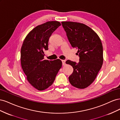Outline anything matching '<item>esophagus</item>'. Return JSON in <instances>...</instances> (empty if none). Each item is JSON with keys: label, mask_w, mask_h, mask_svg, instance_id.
<instances>
[{"label": "esophagus", "mask_w": 120, "mask_h": 120, "mask_svg": "<svg viewBox=\"0 0 120 120\" xmlns=\"http://www.w3.org/2000/svg\"><path fill=\"white\" fill-rule=\"evenodd\" d=\"M61 61H62L63 65V66H64V65L66 64V60H61Z\"/></svg>", "instance_id": "1"}]
</instances>
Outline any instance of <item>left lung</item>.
I'll list each match as a JSON object with an SVG mask.
<instances>
[{"instance_id":"1","label":"left lung","mask_w":120,"mask_h":120,"mask_svg":"<svg viewBox=\"0 0 120 120\" xmlns=\"http://www.w3.org/2000/svg\"><path fill=\"white\" fill-rule=\"evenodd\" d=\"M61 24L71 46L78 49L79 57L78 64L66 61L74 69L69 82L78 89L86 88L95 81L103 65L102 43L96 32L85 24L72 21H62Z\"/></svg>"}]
</instances>
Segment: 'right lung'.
<instances>
[{"instance_id":"1","label":"right lung","mask_w":120,"mask_h":120,"mask_svg":"<svg viewBox=\"0 0 120 120\" xmlns=\"http://www.w3.org/2000/svg\"><path fill=\"white\" fill-rule=\"evenodd\" d=\"M61 25L57 21H48L36 26L25 37L21 48V66L28 82L38 90L51 86L62 66L60 59H44L49 40Z\"/></svg>"}]
</instances>
